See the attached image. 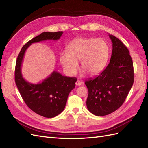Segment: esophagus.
Here are the masks:
<instances>
[{
	"label": "esophagus",
	"mask_w": 148,
	"mask_h": 148,
	"mask_svg": "<svg viewBox=\"0 0 148 148\" xmlns=\"http://www.w3.org/2000/svg\"><path fill=\"white\" fill-rule=\"evenodd\" d=\"M75 84L77 86H80V85H82L83 84V82L79 81V80H77V82L75 83Z\"/></svg>",
	"instance_id": "esophagus-1"
}]
</instances>
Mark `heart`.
<instances>
[{"instance_id": "obj_1", "label": "heart", "mask_w": 148, "mask_h": 148, "mask_svg": "<svg viewBox=\"0 0 148 148\" xmlns=\"http://www.w3.org/2000/svg\"><path fill=\"white\" fill-rule=\"evenodd\" d=\"M68 51H63L60 54V62L65 72L74 76L79 68L78 61L84 69L82 75L88 72L91 75L100 73L108 59L109 48L101 38H78L67 46Z\"/></svg>"}]
</instances>
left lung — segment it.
<instances>
[{
  "mask_svg": "<svg viewBox=\"0 0 148 148\" xmlns=\"http://www.w3.org/2000/svg\"><path fill=\"white\" fill-rule=\"evenodd\" d=\"M112 52L109 65L95 78L84 82L88 88L87 108L92 114L104 116L123 104L134 82L133 64L127 47L109 34Z\"/></svg>",
  "mask_w": 148,
  "mask_h": 148,
  "instance_id": "1",
  "label": "left lung"
}]
</instances>
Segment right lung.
Here are the masks:
<instances>
[{
    "label": "right lung",
    "mask_w": 148,
    "mask_h": 148,
    "mask_svg": "<svg viewBox=\"0 0 148 148\" xmlns=\"http://www.w3.org/2000/svg\"><path fill=\"white\" fill-rule=\"evenodd\" d=\"M62 34L63 31L44 32L31 39L21 48L16 62L15 79L22 98L31 110L47 118L54 117L64 110L69 93L75 87L77 79L53 71L41 83L32 84L26 82L22 76L21 64L25 51L31 44L59 40Z\"/></svg>",
    "instance_id": "1"
}]
</instances>
